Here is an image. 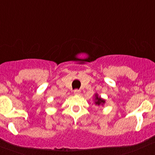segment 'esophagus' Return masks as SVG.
Instances as JSON below:
<instances>
[{"instance_id": "1", "label": "esophagus", "mask_w": 155, "mask_h": 155, "mask_svg": "<svg viewBox=\"0 0 155 155\" xmlns=\"http://www.w3.org/2000/svg\"><path fill=\"white\" fill-rule=\"evenodd\" d=\"M74 94L76 95H79L80 94H81V91L78 90V89H75V90L74 91Z\"/></svg>"}]
</instances>
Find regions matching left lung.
Wrapping results in <instances>:
<instances>
[{
    "mask_svg": "<svg viewBox=\"0 0 155 155\" xmlns=\"http://www.w3.org/2000/svg\"><path fill=\"white\" fill-rule=\"evenodd\" d=\"M94 103H95V105L100 107L103 106L105 104V100L104 98H101V97L98 95V93L95 94V96H94Z\"/></svg>",
    "mask_w": 155,
    "mask_h": 155,
    "instance_id": "left-lung-1",
    "label": "left lung"
}]
</instances>
